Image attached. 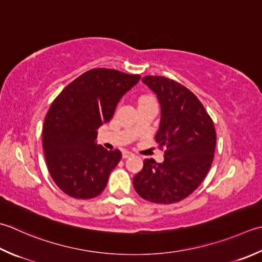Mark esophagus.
Segmentation results:
<instances>
[{
  "label": "esophagus",
  "instance_id": "1",
  "mask_svg": "<svg viewBox=\"0 0 262 262\" xmlns=\"http://www.w3.org/2000/svg\"><path fill=\"white\" fill-rule=\"evenodd\" d=\"M134 155H133L132 152H129V151H122V158L124 159H127V158H130V157H133Z\"/></svg>",
  "mask_w": 262,
  "mask_h": 262
}]
</instances>
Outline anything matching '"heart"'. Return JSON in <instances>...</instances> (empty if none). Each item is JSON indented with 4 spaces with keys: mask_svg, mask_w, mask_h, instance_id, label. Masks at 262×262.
<instances>
[{
    "mask_svg": "<svg viewBox=\"0 0 262 262\" xmlns=\"http://www.w3.org/2000/svg\"><path fill=\"white\" fill-rule=\"evenodd\" d=\"M148 99H150V97H143V99H141V101H144V100H148ZM140 101V102H141Z\"/></svg>",
    "mask_w": 262,
    "mask_h": 262,
    "instance_id": "heart-1",
    "label": "heart"
}]
</instances>
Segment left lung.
I'll list each match as a JSON object with an SVG mask.
<instances>
[{"label":"left lung","mask_w":262,"mask_h":262,"mask_svg":"<svg viewBox=\"0 0 262 262\" xmlns=\"http://www.w3.org/2000/svg\"><path fill=\"white\" fill-rule=\"evenodd\" d=\"M142 81L155 92L160 103L156 141L160 147L166 146V151L162 163L145 159L133 184L146 201L179 202L207 176L216 148V129L203 104L185 86L162 76H145Z\"/></svg>","instance_id":"left-lung-1"}]
</instances>
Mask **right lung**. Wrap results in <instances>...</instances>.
<instances>
[{"instance_id": "obj_1", "label": "right lung", "mask_w": 262, "mask_h": 262, "mask_svg": "<svg viewBox=\"0 0 262 262\" xmlns=\"http://www.w3.org/2000/svg\"><path fill=\"white\" fill-rule=\"evenodd\" d=\"M140 78L115 69H92L52 102L43 125L44 156L51 177L67 195L87 200L103 192L121 152L97 145L96 130L111 120L118 102Z\"/></svg>"}]
</instances>
